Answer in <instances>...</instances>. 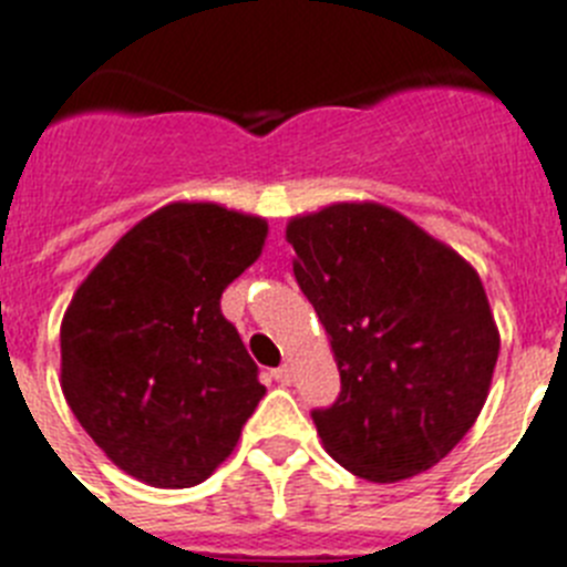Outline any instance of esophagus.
I'll use <instances>...</instances> for the list:
<instances>
[{"mask_svg":"<svg viewBox=\"0 0 567 567\" xmlns=\"http://www.w3.org/2000/svg\"><path fill=\"white\" fill-rule=\"evenodd\" d=\"M272 375H275V381H278V384H292V370H289L287 364L278 367V370H272Z\"/></svg>","mask_w":567,"mask_h":567,"instance_id":"1","label":"esophagus"}]
</instances>
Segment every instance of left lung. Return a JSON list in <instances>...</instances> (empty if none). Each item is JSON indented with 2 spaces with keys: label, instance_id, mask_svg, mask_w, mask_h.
<instances>
[{
  "label": "left lung",
  "instance_id": "obj_1",
  "mask_svg": "<svg viewBox=\"0 0 567 567\" xmlns=\"http://www.w3.org/2000/svg\"><path fill=\"white\" fill-rule=\"evenodd\" d=\"M287 240L341 372L336 404L312 410L327 453L370 482L430 471L478 419L499 358L476 269L379 203L292 217Z\"/></svg>",
  "mask_w": 567,
  "mask_h": 567
}]
</instances>
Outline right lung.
Wrapping results in <instances>:
<instances>
[{
    "mask_svg": "<svg viewBox=\"0 0 567 567\" xmlns=\"http://www.w3.org/2000/svg\"><path fill=\"white\" fill-rule=\"evenodd\" d=\"M266 220L168 203L91 269L62 318V393L120 471L192 487L235 450L266 386L220 312L258 260Z\"/></svg>",
    "mask_w": 567,
    "mask_h": 567,
    "instance_id": "1",
    "label": "right lung"
}]
</instances>
